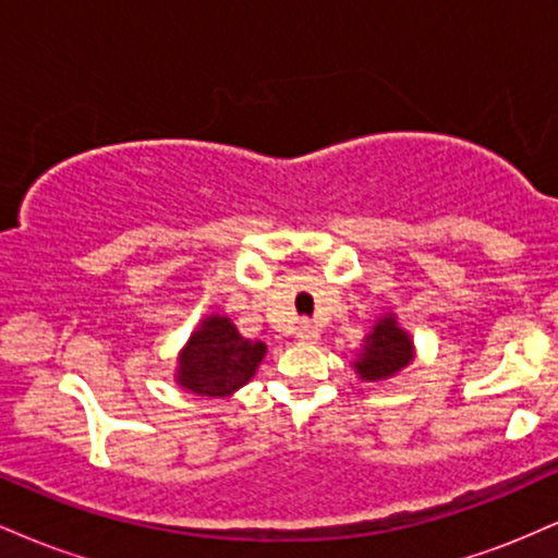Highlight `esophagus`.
Here are the masks:
<instances>
[{
  "instance_id": "obj_1",
  "label": "esophagus",
  "mask_w": 558,
  "mask_h": 558,
  "mask_svg": "<svg viewBox=\"0 0 558 558\" xmlns=\"http://www.w3.org/2000/svg\"><path fill=\"white\" fill-rule=\"evenodd\" d=\"M296 336H299L301 343H317L319 341V330L312 323H301Z\"/></svg>"
}]
</instances>
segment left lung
I'll use <instances>...</instances> for the list:
<instances>
[{"instance_id": "8db88e82", "label": "left lung", "mask_w": 558, "mask_h": 558, "mask_svg": "<svg viewBox=\"0 0 558 558\" xmlns=\"http://www.w3.org/2000/svg\"><path fill=\"white\" fill-rule=\"evenodd\" d=\"M409 362H412V341L396 325V317H383L364 341V351L354 367L364 380H386Z\"/></svg>"}]
</instances>
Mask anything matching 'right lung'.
<instances>
[{
    "label": "right lung",
    "mask_w": 558,
    "mask_h": 558,
    "mask_svg": "<svg viewBox=\"0 0 558 558\" xmlns=\"http://www.w3.org/2000/svg\"><path fill=\"white\" fill-rule=\"evenodd\" d=\"M265 343L243 338L228 317H207L181 354L183 388L198 396H228L252 380Z\"/></svg>",
    "instance_id": "1"
}]
</instances>
